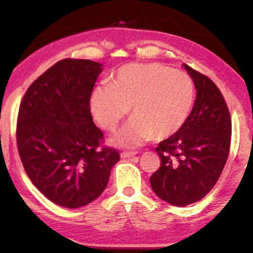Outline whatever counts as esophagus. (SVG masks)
<instances>
[{
  "label": "esophagus",
  "instance_id": "34e87169",
  "mask_svg": "<svg viewBox=\"0 0 253 253\" xmlns=\"http://www.w3.org/2000/svg\"><path fill=\"white\" fill-rule=\"evenodd\" d=\"M135 154H137V152H131V151H122L120 156H121L122 158H131V157H133V156H135Z\"/></svg>",
  "mask_w": 253,
  "mask_h": 253
}]
</instances>
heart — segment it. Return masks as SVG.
<instances>
[{
  "label": "heart",
  "instance_id": "obj_1",
  "mask_svg": "<svg viewBox=\"0 0 253 253\" xmlns=\"http://www.w3.org/2000/svg\"><path fill=\"white\" fill-rule=\"evenodd\" d=\"M196 90L187 73L163 63H129L114 73L109 85L97 86L90 110L99 127L115 131L131 108L133 118L114 135L122 148H135L155 137L179 132L192 113Z\"/></svg>",
  "mask_w": 253,
  "mask_h": 253
}]
</instances>
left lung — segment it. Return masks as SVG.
I'll list each match as a JSON object with an SVG mask.
<instances>
[{
	"mask_svg": "<svg viewBox=\"0 0 253 253\" xmlns=\"http://www.w3.org/2000/svg\"><path fill=\"white\" fill-rule=\"evenodd\" d=\"M197 90L192 113L179 132L156 149L161 166L150 177L162 201L186 207L201 201L217 182L227 162L232 134L228 107L212 80L185 65Z\"/></svg>",
	"mask_w": 253,
	"mask_h": 253,
	"instance_id": "obj_1",
	"label": "left lung"
}]
</instances>
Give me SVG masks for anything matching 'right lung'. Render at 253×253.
<instances>
[{
	"instance_id": "1",
	"label": "right lung",
	"mask_w": 253,
	"mask_h": 253,
	"mask_svg": "<svg viewBox=\"0 0 253 253\" xmlns=\"http://www.w3.org/2000/svg\"><path fill=\"white\" fill-rule=\"evenodd\" d=\"M102 65L61 60L27 88L16 124L21 162L33 185L52 203L69 209L101 196L118 150L102 148L103 132L93 124L90 97Z\"/></svg>"
}]
</instances>
